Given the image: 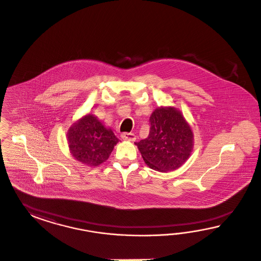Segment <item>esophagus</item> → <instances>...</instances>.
<instances>
[{
	"mask_svg": "<svg viewBox=\"0 0 261 261\" xmlns=\"http://www.w3.org/2000/svg\"><path fill=\"white\" fill-rule=\"evenodd\" d=\"M121 139L125 140V141H135L136 140V136L133 133H122L120 135Z\"/></svg>",
	"mask_w": 261,
	"mask_h": 261,
	"instance_id": "obj_1",
	"label": "esophagus"
}]
</instances>
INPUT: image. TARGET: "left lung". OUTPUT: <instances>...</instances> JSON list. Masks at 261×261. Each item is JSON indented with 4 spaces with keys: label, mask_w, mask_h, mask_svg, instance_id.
<instances>
[{
    "label": "left lung",
    "mask_w": 261,
    "mask_h": 261,
    "mask_svg": "<svg viewBox=\"0 0 261 261\" xmlns=\"http://www.w3.org/2000/svg\"><path fill=\"white\" fill-rule=\"evenodd\" d=\"M146 139L136 142L145 164L160 172L179 168L189 159L193 134L182 114L175 108L161 107L151 115Z\"/></svg>",
    "instance_id": "obj_1"
}]
</instances>
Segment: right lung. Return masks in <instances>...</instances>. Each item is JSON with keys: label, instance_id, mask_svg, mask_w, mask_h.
Segmentation results:
<instances>
[{"label": "right lung", "instance_id": "obj_1", "mask_svg": "<svg viewBox=\"0 0 261 261\" xmlns=\"http://www.w3.org/2000/svg\"><path fill=\"white\" fill-rule=\"evenodd\" d=\"M67 136L72 156L91 166L105 162L119 142L114 132L106 129L93 115H87L74 123Z\"/></svg>", "mask_w": 261, "mask_h": 261}]
</instances>
